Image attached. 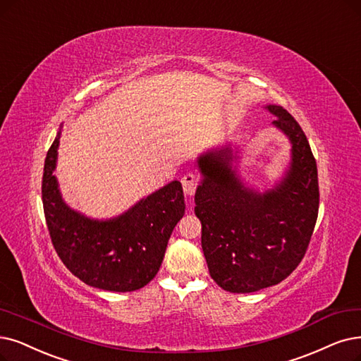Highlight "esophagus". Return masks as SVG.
<instances>
[{
  "instance_id": "esophagus-1",
  "label": "esophagus",
  "mask_w": 361,
  "mask_h": 361,
  "mask_svg": "<svg viewBox=\"0 0 361 361\" xmlns=\"http://www.w3.org/2000/svg\"><path fill=\"white\" fill-rule=\"evenodd\" d=\"M200 185V178L195 175V173H186L182 178V186H183V191L186 195H192L195 192V190L198 188Z\"/></svg>"
}]
</instances>
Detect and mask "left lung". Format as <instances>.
<instances>
[{
  "label": "left lung",
  "mask_w": 361,
  "mask_h": 361,
  "mask_svg": "<svg viewBox=\"0 0 361 361\" xmlns=\"http://www.w3.org/2000/svg\"><path fill=\"white\" fill-rule=\"evenodd\" d=\"M274 126L292 140V164L276 190L259 194L243 186L229 148L210 152L198 166L204 180L195 194L201 246L212 279L224 290L250 293L279 284L304 259L319 216L317 164L298 121L269 105Z\"/></svg>",
  "instance_id": "8db88e82"
}]
</instances>
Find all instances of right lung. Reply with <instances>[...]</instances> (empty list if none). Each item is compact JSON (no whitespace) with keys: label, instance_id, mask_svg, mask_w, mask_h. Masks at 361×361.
Listing matches in <instances>:
<instances>
[{"label":"right lung","instance_id":"add662e5","mask_svg":"<svg viewBox=\"0 0 361 361\" xmlns=\"http://www.w3.org/2000/svg\"><path fill=\"white\" fill-rule=\"evenodd\" d=\"M61 133L47 151L41 194L53 247L82 283L109 292L147 286L161 267L173 228L185 213L182 185L173 180L124 214L93 221L71 210L53 176Z\"/></svg>","mask_w":361,"mask_h":361}]
</instances>
